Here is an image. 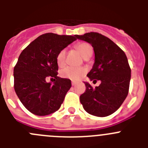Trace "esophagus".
Segmentation results:
<instances>
[{"instance_id":"34e87169","label":"esophagus","mask_w":148,"mask_h":148,"mask_svg":"<svg viewBox=\"0 0 148 148\" xmlns=\"http://www.w3.org/2000/svg\"><path fill=\"white\" fill-rule=\"evenodd\" d=\"M75 84H76V83H75V82H72V85H73V86H75Z\"/></svg>"}]
</instances>
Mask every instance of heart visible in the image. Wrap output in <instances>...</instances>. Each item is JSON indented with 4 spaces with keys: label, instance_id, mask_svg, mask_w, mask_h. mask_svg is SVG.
<instances>
[{
    "label": "heart",
    "instance_id": "b5f03b06",
    "mask_svg": "<svg viewBox=\"0 0 148 148\" xmlns=\"http://www.w3.org/2000/svg\"><path fill=\"white\" fill-rule=\"evenodd\" d=\"M77 50L84 59H88L92 56L93 53L92 47L87 42H82L75 46ZM65 58H66V49H61L57 55L56 62L60 67L64 66ZM86 73L85 69L82 67H73L66 66L61 72V75L65 78H68L72 81H78Z\"/></svg>",
    "mask_w": 148,
    "mask_h": 148
}]
</instances>
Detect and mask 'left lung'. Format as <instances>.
Listing matches in <instances>:
<instances>
[{
	"mask_svg": "<svg viewBox=\"0 0 148 148\" xmlns=\"http://www.w3.org/2000/svg\"><path fill=\"white\" fill-rule=\"evenodd\" d=\"M79 40L90 44L95 53V63L87 77L99 87L92 88L84 82L86 91L80 96V101L87 113L105 117L116 112L127 96L131 70L124 51L113 40L98 32L75 35Z\"/></svg>",
	"mask_w": 148,
	"mask_h": 148,
	"instance_id": "8db88e82",
	"label": "left lung"
}]
</instances>
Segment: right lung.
<instances>
[{"label": "right lung", "instance_id": "obj_1", "mask_svg": "<svg viewBox=\"0 0 148 148\" xmlns=\"http://www.w3.org/2000/svg\"><path fill=\"white\" fill-rule=\"evenodd\" d=\"M75 35L46 33L30 43L14 68V88L23 105L37 116L58 110L70 89L71 81L58 76L57 55L75 40ZM54 78L53 83L45 81Z\"/></svg>", "mask_w": 148, "mask_h": 148}]
</instances>
